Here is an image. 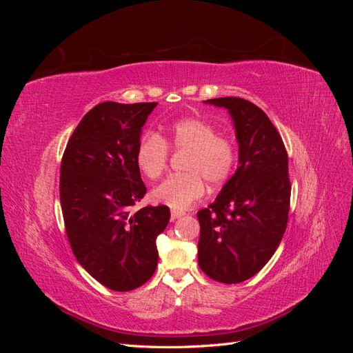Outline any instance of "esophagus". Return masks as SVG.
Masks as SVG:
<instances>
[{
	"mask_svg": "<svg viewBox=\"0 0 353 353\" xmlns=\"http://www.w3.org/2000/svg\"><path fill=\"white\" fill-rule=\"evenodd\" d=\"M181 216H184V212H178V210L170 212V218L172 219H179Z\"/></svg>",
	"mask_w": 353,
	"mask_h": 353,
	"instance_id": "1",
	"label": "esophagus"
}]
</instances>
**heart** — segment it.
<instances>
[{
    "label": "heart",
    "instance_id": "heart-1",
    "mask_svg": "<svg viewBox=\"0 0 353 353\" xmlns=\"http://www.w3.org/2000/svg\"><path fill=\"white\" fill-rule=\"evenodd\" d=\"M187 152L183 163L185 174L166 178L152 191V199L175 210L188 209L205 196V183L219 187L231 176L236 166L237 148L230 137L218 135L212 123L187 117L168 130L165 140L157 134H145L138 143L135 160L141 172L156 179L165 172L169 148Z\"/></svg>",
    "mask_w": 353,
    "mask_h": 353
}]
</instances>
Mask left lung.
I'll list each match as a JSON object with an SVG mask.
<instances>
[{"label":"left lung","instance_id":"obj_1","mask_svg":"<svg viewBox=\"0 0 353 353\" xmlns=\"http://www.w3.org/2000/svg\"><path fill=\"white\" fill-rule=\"evenodd\" d=\"M205 103L228 110L239 168L215 201L197 212L199 266L212 280L237 284L263 268L284 236L292 191L288 157L279 131L256 104L239 97Z\"/></svg>","mask_w":353,"mask_h":353}]
</instances>
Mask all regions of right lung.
I'll return each mask as SVG.
<instances>
[{"mask_svg": "<svg viewBox=\"0 0 353 353\" xmlns=\"http://www.w3.org/2000/svg\"><path fill=\"white\" fill-rule=\"evenodd\" d=\"M157 103L95 105L73 131L61 159L60 203L74 258L92 279L130 292L152 279L168 206L130 208L145 194L135 153Z\"/></svg>", "mask_w": 353, "mask_h": 353, "instance_id": "add662e5", "label": "right lung"}]
</instances>
